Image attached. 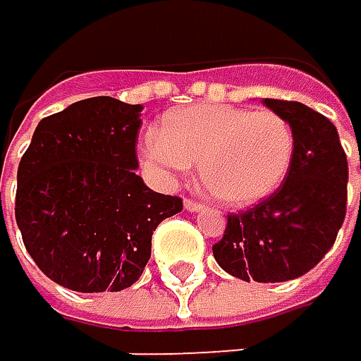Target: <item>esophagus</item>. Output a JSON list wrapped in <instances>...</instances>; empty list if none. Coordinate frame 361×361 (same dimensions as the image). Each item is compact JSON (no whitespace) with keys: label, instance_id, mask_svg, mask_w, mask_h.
I'll use <instances>...</instances> for the list:
<instances>
[{"label":"esophagus","instance_id":"esophagus-1","mask_svg":"<svg viewBox=\"0 0 361 361\" xmlns=\"http://www.w3.org/2000/svg\"><path fill=\"white\" fill-rule=\"evenodd\" d=\"M204 206L202 204H197V202H193V200H185V210L187 212H200Z\"/></svg>","mask_w":361,"mask_h":361}]
</instances>
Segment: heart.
<instances>
[{
	"label": "heart",
	"instance_id": "1",
	"mask_svg": "<svg viewBox=\"0 0 361 361\" xmlns=\"http://www.w3.org/2000/svg\"><path fill=\"white\" fill-rule=\"evenodd\" d=\"M293 149V129L274 110L200 104L166 112L159 133L140 142V159L161 178L200 164V178L219 204L245 208L279 189Z\"/></svg>",
	"mask_w": 361,
	"mask_h": 361
}]
</instances>
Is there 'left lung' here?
I'll list each match as a JSON object with an SVG mask.
<instances>
[{
  "instance_id": "8db88e82",
  "label": "left lung",
  "mask_w": 361,
  "mask_h": 361,
  "mask_svg": "<svg viewBox=\"0 0 361 361\" xmlns=\"http://www.w3.org/2000/svg\"><path fill=\"white\" fill-rule=\"evenodd\" d=\"M264 106L293 129L291 168L270 197L228 216L212 255L236 279L283 283L312 270L332 249L347 212L349 168L330 118L300 102L264 99Z\"/></svg>"
}]
</instances>
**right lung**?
<instances>
[{
	"instance_id": "1",
	"label": "right lung",
	"mask_w": 361,
	"mask_h": 361,
	"mask_svg": "<svg viewBox=\"0 0 361 361\" xmlns=\"http://www.w3.org/2000/svg\"><path fill=\"white\" fill-rule=\"evenodd\" d=\"M140 104L80 99L42 118L16 174V225L37 268L80 293L121 291L151 257L157 225L183 200L136 174Z\"/></svg>"
}]
</instances>
